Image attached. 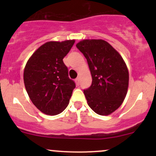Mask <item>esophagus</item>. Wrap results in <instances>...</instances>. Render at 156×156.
<instances>
[{
    "mask_svg": "<svg viewBox=\"0 0 156 156\" xmlns=\"http://www.w3.org/2000/svg\"><path fill=\"white\" fill-rule=\"evenodd\" d=\"M76 84L78 86H79V84H80V78H77L76 79Z\"/></svg>",
    "mask_w": 156,
    "mask_h": 156,
    "instance_id": "34e87169",
    "label": "esophagus"
}]
</instances>
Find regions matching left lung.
I'll use <instances>...</instances> for the list:
<instances>
[{
	"instance_id": "obj_1",
	"label": "left lung",
	"mask_w": 156,
	"mask_h": 156,
	"mask_svg": "<svg viewBox=\"0 0 156 156\" xmlns=\"http://www.w3.org/2000/svg\"><path fill=\"white\" fill-rule=\"evenodd\" d=\"M76 47L87 58L92 85L83 93L89 106L100 115H109L120 106L126 96L129 74L124 60L103 39H84Z\"/></svg>"
}]
</instances>
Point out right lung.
<instances>
[{
    "label": "right lung",
    "instance_id": "obj_1",
    "mask_svg": "<svg viewBox=\"0 0 156 156\" xmlns=\"http://www.w3.org/2000/svg\"><path fill=\"white\" fill-rule=\"evenodd\" d=\"M74 43V39L46 42L33 53L25 67L27 93L34 105L48 115L63 112L76 87L63 62Z\"/></svg>",
    "mask_w": 156,
    "mask_h": 156
}]
</instances>
